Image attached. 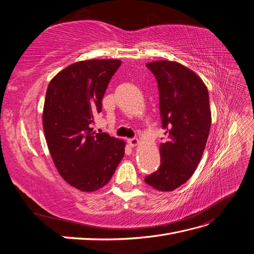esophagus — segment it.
I'll return each instance as SVG.
<instances>
[{
  "mask_svg": "<svg viewBox=\"0 0 254 254\" xmlns=\"http://www.w3.org/2000/svg\"><path fill=\"white\" fill-rule=\"evenodd\" d=\"M127 142H128L130 147H134V146H136L137 144H139V140H137L136 137H132V139H128Z\"/></svg>",
  "mask_w": 254,
  "mask_h": 254,
  "instance_id": "esophagus-1",
  "label": "esophagus"
}]
</instances>
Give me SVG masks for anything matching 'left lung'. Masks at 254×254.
I'll list each match as a JSON object with an SVG mask.
<instances>
[{"label": "left lung", "instance_id": "1", "mask_svg": "<svg viewBox=\"0 0 254 254\" xmlns=\"http://www.w3.org/2000/svg\"><path fill=\"white\" fill-rule=\"evenodd\" d=\"M146 66L158 82L166 141L160 146V167L145 182L171 191L190 178L202 157L211 128L209 92L193 71L178 63L160 60Z\"/></svg>", "mask_w": 254, "mask_h": 254}]
</instances>
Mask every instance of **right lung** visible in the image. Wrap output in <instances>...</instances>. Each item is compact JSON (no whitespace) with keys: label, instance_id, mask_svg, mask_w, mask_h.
Wrapping results in <instances>:
<instances>
[{"label":"right lung","instance_id":"right-lung-1","mask_svg":"<svg viewBox=\"0 0 254 254\" xmlns=\"http://www.w3.org/2000/svg\"><path fill=\"white\" fill-rule=\"evenodd\" d=\"M121 64L79 61L59 72L47 90L42 121L48 147L61 177L82 191L106 186L124 157V141L91 128Z\"/></svg>","mask_w":254,"mask_h":254}]
</instances>
